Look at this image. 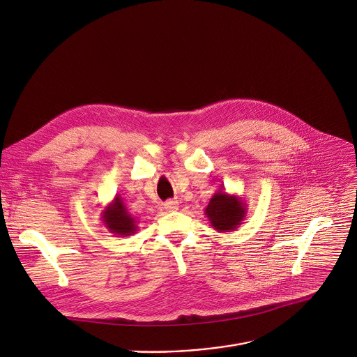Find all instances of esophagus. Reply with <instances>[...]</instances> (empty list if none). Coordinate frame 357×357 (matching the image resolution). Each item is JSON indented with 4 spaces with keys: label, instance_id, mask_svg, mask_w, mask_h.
<instances>
[{
    "label": "esophagus",
    "instance_id": "34e87169",
    "mask_svg": "<svg viewBox=\"0 0 357 357\" xmlns=\"http://www.w3.org/2000/svg\"><path fill=\"white\" fill-rule=\"evenodd\" d=\"M164 206H165L167 211L175 212V211H178V208H179V202H178V201H174V199H169V201H167V202L164 204Z\"/></svg>",
    "mask_w": 357,
    "mask_h": 357
}]
</instances>
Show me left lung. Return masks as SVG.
I'll list each match as a JSON object with an SVG mask.
<instances>
[{
    "label": "left lung",
    "mask_w": 357,
    "mask_h": 357,
    "mask_svg": "<svg viewBox=\"0 0 357 357\" xmlns=\"http://www.w3.org/2000/svg\"><path fill=\"white\" fill-rule=\"evenodd\" d=\"M248 208L242 197L229 195L222 188L211 198L205 215L218 232H232L246 218Z\"/></svg>",
    "instance_id": "1"
}]
</instances>
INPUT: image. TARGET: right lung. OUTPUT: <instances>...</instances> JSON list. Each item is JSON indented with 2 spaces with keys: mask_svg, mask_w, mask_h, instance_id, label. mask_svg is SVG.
<instances>
[{
  "mask_svg": "<svg viewBox=\"0 0 357 357\" xmlns=\"http://www.w3.org/2000/svg\"><path fill=\"white\" fill-rule=\"evenodd\" d=\"M105 228L118 236H131L138 231L137 219L126 209L122 197L116 195L111 204L105 206L101 216Z\"/></svg>",
  "mask_w": 357,
  "mask_h": 357,
  "instance_id": "obj_1",
  "label": "right lung"
}]
</instances>
